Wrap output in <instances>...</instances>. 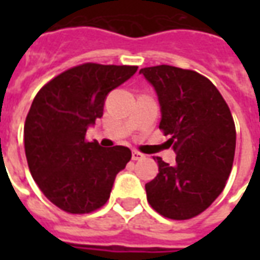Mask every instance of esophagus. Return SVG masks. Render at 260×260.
<instances>
[{"instance_id":"34e87169","label":"esophagus","mask_w":260,"mask_h":260,"mask_svg":"<svg viewBox=\"0 0 260 260\" xmlns=\"http://www.w3.org/2000/svg\"><path fill=\"white\" fill-rule=\"evenodd\" d=\"M145 157V154H142L141 152H138V150H132V160H142V158Z\"/></svg>"}]
</instances>
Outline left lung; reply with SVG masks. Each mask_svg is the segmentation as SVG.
I'll return each mask as SVG.
<instances>
[{
	"label": "left lung",
	"mask_w": 260,
	"mask_h": 260,
	"mask_svg": "<svg viewBox=\"0 0 260 260\" xmlns=\"http://www.w3.org/2000/svg\"><path fill=\"white\" fill-rule=\"evenodd\" d=\"M139 72L157 93L158 128L177 154L174 166L154 158L158 174L145 185L147 202L164 217L188 220L223 192L234 161V119L217 87L195 71L157 65Z\"/></svg>",
	"instance_id": "1"
}]
</instances>
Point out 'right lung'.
<instances>
[{
	"label": "right lung",
	"mask_w": 260,
	"mask_h": 260,
	"mask_svg": "<svg viewBox=\"0 0 260 260\" xmlns=\"http://www.w3.org/2000/svg\"><path fill=\"white\" fill-rule=\"evenodd\" d=\"M136 69L78 65L47 82L31 103L23 128L27 166L40 191L61 210L85 214L104 206L132 157L128 147L87 142L86 131L103 117L108 93Z\"/></svg>",
	"instance_id": "right-lung-1"
}]
</instances>
